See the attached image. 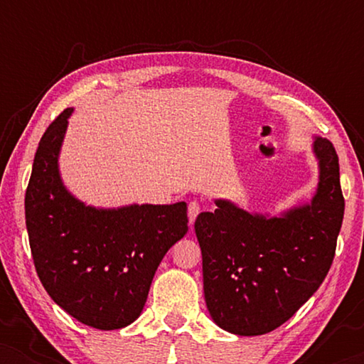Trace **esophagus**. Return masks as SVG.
Instances as JSON below:
<instances>
[{
  "instance_id": "esophagus-1",
  "label": "esophagus",
  "mask_w": 364,
  "mask_h": 364,
  "mask_svg": "<svg viewBox=\"0 0 364 364\" xmlns=\"http://www.w3.org/2000/svg\"><path fill=\"white\" fill-rule=\"evenodd\" d=\"M198 212H200V203L197 200H192L188 203V223H191V225H193V222H196Z\"/></svg>"
}]
</instances>
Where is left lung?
Wrapping results in <instances>:
<instances>
[{
  "mask_svg": "<svg viewBox=\"0 0 364 364\" xmlns=\"http://www.w3.org/2000/svg\"><path fill=\"white\" fill-rule=\"evenodd\" d=\"M318 186L308 203L280 215L247 212L217 198L198 213L203 293L212 320L238 336L270 333L295 315L325 280L345 213L333 144L315 137Z\"/></svg>",
  "mask_w": 364,
  "mask_h": 364,
  "instance_id": "8db88e82",
  "label": "left lung"
}]
</instances>
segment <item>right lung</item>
I'll return each instance as SVG.
<instances>
[{"label": "right lung", "mask_w": 364, "mask_h": 364, "mask_svg": "<svg viewBox=\"0 0 364 364\" xmlns=\"http://www.w3.org/2000/svg\"><path fill=\"white\" fill-rule=\"evenodd\" d=\"M69 107L39 141L24 212L34 267L54 303L84 325L119 330L146 305L159 263L186 235L187 203L86 205L64 186L59 154Z\"/></svg>", "instance_id": "right-lung-1"}]
</instances>
